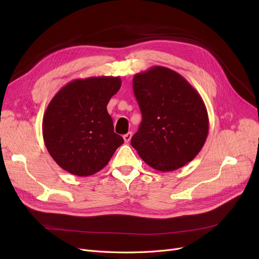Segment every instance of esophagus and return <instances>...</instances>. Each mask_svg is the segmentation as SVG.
Segmentation results:
<instances>
[{
    "mask_svg": "<svg viewBox=\"0 0 259 259\" xmlns=\"http://www.w3.org/2000/svg\"><path fill=\"white\" fill-rule=\"evenodd\" d=\"M132 132H128V133H126V134L125 135H123V139H124V142L125 143H128L130 140H131V138H132Z\"/></svg>",
    "mask_w": 259,
    "mask_h": 259,
    "instance_id": "esophagus-1",
    "label": "esophagus"
}]
</instances>
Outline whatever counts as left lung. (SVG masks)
Masks as SVG:
<instances>
[{
	"instance_id": "8db88e82",
	"label": "left lung",
	"mask_w": 259,
	"mask_h": 259,
	"mask_svg": "<svg viewBox=\"0 0 259 259\" xmlns=\"http://www.w3.org/2000/svg\"><path fill=\"white\" fill-rule=\"evenodd\" d=\"M143 121L131 145L149 166L171 171L201 151L208 134L204 101L176 71L155 66L133 77Z\"/></svg>"
}]
</instances>
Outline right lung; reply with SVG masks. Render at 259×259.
<instances>
[{
	"label": "right lung",
	"mask_w": 259,
	"mask_h": 259,
	"mask_svg": "<svg viewBox=\"0 0 259 259\" xmlns=\"http://www.w3.org/2000/svg\"><path fill=\"white\" fill-rule=\"evenodd\" d=\"M120 76H92L65 85L43 116L42 131L54 161L70 174L91 176L103 169L123 143L107 111L121 88Z\"/></svg>",
	"instance_id": "add662e5"
}]
</instances>
